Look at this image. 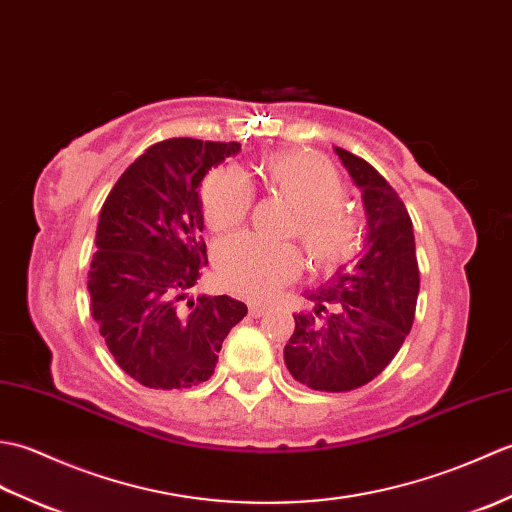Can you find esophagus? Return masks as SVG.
Wrapping results in <instances>:
<instances>
[{
  "instance_id": "34e87169",
  "label": "esophagus",
  "mask_w": 512,
  "mask_h": 512,
  "mask_svg": "<svg viewBox=\"0 0 512 512\" xmlns=\"http://www.w3.org/2000/svg\"><path fill=\"white\" fill-rule=\"evenodd\" d=\"M248 312H250V317H264V314L268 312V308L266 306H262V303H250L248 306Z\"/></svg>"
}]
</instances>
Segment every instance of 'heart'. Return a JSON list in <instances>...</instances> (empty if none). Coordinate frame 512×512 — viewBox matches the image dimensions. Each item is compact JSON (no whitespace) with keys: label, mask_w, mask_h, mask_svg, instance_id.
Returning <instances> with one entry per match:
<instances>
[{"label":"heart","mask_w":512,"mask_h":512,"mask_svg":"<svg viewBox=\"0 0 512 512\" xmlns=\"http://www.w3.org/2000/svg\"><path fill=\"white\" fill-rule=\"evenodd\" d=\"M253 176L297 211L290 233L297 235L314 266L334 270L358 255L363 224L343 206L347 184L330 160L306 151H279L259 160ZM250 202L253 193L233 171H215L202 184V213L215 233H228L242 224ZM213 264L217 284L224 290L246 299H266L299 275L303 259L292 244L237 235L217 244Z\"/></svg>","instance_id":"1"}]
</instances>
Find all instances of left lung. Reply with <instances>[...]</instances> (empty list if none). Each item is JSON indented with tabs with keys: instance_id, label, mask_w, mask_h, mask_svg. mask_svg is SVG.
Instances as JSON below:
<instances>
[{
	"instance_id": "left-lung-1",
	"label": "left lung",
	"mask_w": 512,
	"mask_h": 512,
	"mask_svg": "<svg viewBox=\"0 0 512 512\" xmlns=\"http://www.w3.org/2000/svg\"><path fill=\"white\" fill-rule=\"evenodd\" d=\"M363 189L367 250L308 292L312 312L292 314L284 361L299 383L317 391H352L391 363L416 317L420 270L411 217L391 184L350 151L336 147Z\"/></svg>"
}]
</instances>
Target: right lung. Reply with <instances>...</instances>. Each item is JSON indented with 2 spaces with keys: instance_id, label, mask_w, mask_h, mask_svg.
Listing matches in <instances>:
<instances>
[{
  "instance_id": "obj_1",
  "label": "right lung",
  "mask_w": 512,
  "mask_h": 512,
  "mask_svg": "<svg viewBox=\"0 0 512 512\" xmlns=\"http://www.w3.org/2000/svg\"><path fill=\"white\" fill-rule=\"evenodd\" d=\"M239 143L169 138L127 167L99 215L88 273L92 319L125 374L151 389L200 385L248 308L228 295L187 299L204 273L198 187Z\"/></svg>"
}]
</instances>
